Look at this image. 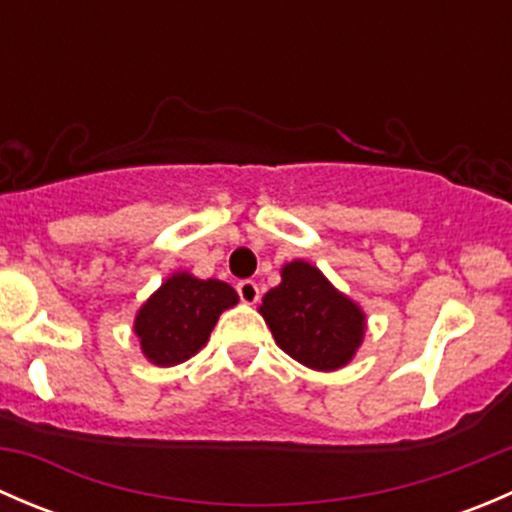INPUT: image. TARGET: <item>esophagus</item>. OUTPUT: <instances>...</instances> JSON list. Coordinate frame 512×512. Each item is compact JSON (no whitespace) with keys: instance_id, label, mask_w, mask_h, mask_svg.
Instances as JSON below:
<instances>
[{"instance_id":"34e87169","label":"esophagus","mask_w":512,"mask_h":512,"mask_svg":"<svg viewBox=\"0 0 512 512\" xmlns=\"http://www.w3.org/2000/svg\"><path fill=\"white\" fill-rule=\"evenodd\" d=\"M237 294H240V299L245 304H255L257 299H260V287L252 280H242L237 282Z\"/></svg>"}]
</instances>
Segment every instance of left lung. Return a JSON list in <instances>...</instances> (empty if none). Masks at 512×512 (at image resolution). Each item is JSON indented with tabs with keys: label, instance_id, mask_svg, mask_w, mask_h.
<instances>
[{
	"label": "left lung",
	"instance_id": "8db88e82",
	"mask_svg": "<svg viewBox=\"0 0 512 512\" xmlns=\"http://www.w3.org/2000/svg\"><path fill=\"white\" fill-rule=\"evenodd\" d=\"M277 347L314 371H334L354 359L364 342L366 314L304 260L282 267V282L262 297Z\"/></svg>",
	"mask_w": 512,
	"mask_h": 512
}]
</instances>
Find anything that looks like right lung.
Instances as JSON below:
<instances>
[{
	"instance_id": "1",
	"label": "right lung",
	"mask_w": 512,
	"mask_h": 512,
	"mask_svg": "<svg viewBox=\"0 0 512 512\" xmlns=\"http://www.w3.org/2000/svg\"><path fill=\"white\" fill-rule=\"evenodd\" d=\"M237 292L227 282L198 280L175 272L138 309L133 332L151 364L175 366L198 354L225 309L235 307Z\"/></svg>"
}]
</instances>
